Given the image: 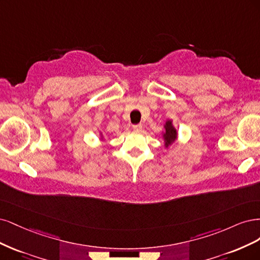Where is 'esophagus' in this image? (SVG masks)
<instances>
[{
    "label": "esophagus",
    "mask_w": 260,
    "mask_h": 260,
    "mask_svg": "<svg viewBox=\"0 0 260 260\" xmlns=\"http://www.w3.org/2000/svg\"><path fill=\"white\" fill-rule=\"evenodd\" d=\"M133 129L135 132H139L142 129V125L141 124H136V125H133Z\"/></svg>",
    "instance_id": "esophagus-1"
}]
</instances>
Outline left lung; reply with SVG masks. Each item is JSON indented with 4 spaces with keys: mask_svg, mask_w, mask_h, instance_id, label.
<instances>
[{
    "mask_svg": "<svg viewBox=\"0 0 260 260\" xmlns=\"http://www.w3.org/2000/svg\"><path fill=\"white\" fill-rule=\"evenodd\" d=\"M163 137L165 140V147L171 146L177 137V132L174 128L171 121H167L165 124V132L163 134Z\"/></svg>",
    "mask_w": 260,
    "mask_h": 260,
    "instance_id": "8db88e82",
    "label": "left lung"
}]
</instances>
